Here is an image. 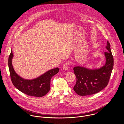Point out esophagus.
Listing matches in <instances>:
<instances>
[{"label":"esophagus","instance_id":"34e87169","mask_svg":"<svg viewBox=\"0 0 124 124\" xmlns=\"http://www.w3.org/2000/svg\"><path fill=\"white\" fill-rule=\"evenodd\" d=\"M68 66H69V63L68 62H66L65 63L63 66H62V69L66 71L67 70H68Z\"/></svg>","mask_w":124,"mask_h":124}]
</instances>
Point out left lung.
Listing matches in <instances>:
<instances>
[{
	"mask_svg": "<svg viewBox=\"0 0 124 124\" xmlns=\"http://www.w3.org/2000/svg\"><path fill=\"white\" fill-rule=\"evenodd\" d=\"M104 54L105 64L99 68L89 69L83 66H75L74 73L76 77V83L73 90L79 95H92L98 93L107 85L114 66V59L107 41Z\"/></svg>",
	"mask_w": 124,
	"mask_h": 124,
	"instance_id": "1",
	"label": "left lung"
}]
</instances>
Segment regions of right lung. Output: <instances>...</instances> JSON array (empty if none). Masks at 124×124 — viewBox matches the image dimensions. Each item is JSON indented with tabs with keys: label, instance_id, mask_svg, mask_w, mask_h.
I'll list each match as a JSON object with an SVG mask.
<instances>
[{
	"label": "right lung",
	"instance_id": "obj_1",
	"mask_svg": "<svg viewBox=\"0 0 124 124\" xmlns=\"http://www.w3.org/2000/svg\"><path fill=\"white\" fill-rule=\"evenodd\" d=\"M13 54L11 50L8 57V67L11 81L14 86L19 91L30 96L42 97L50 90L51 79L59 72V68H55L48 71L41 75L31 80L21 77L16 72L12 63Z\"/></svg>",
	"mask_w": 124,
	"mask_h": 124
}]
</instances>
